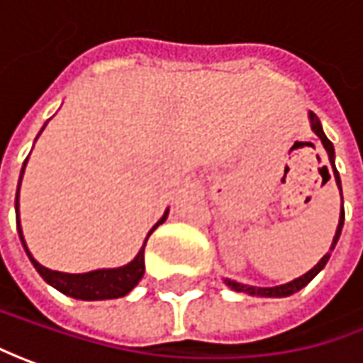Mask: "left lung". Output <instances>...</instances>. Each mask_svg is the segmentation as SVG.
I'll return each instance as SVG.
<instances>
[{"mask_svg": "<svg viewBox=\"0 0 363 363\" xmlns=\"http://www.w3.org/2000/svg\"><path fill=\"white\" fill-rule=\"evenodd\" d=\"M309 122H311V130L315 132L319 136V140L323 144V148L328 150V157H330L331 162V169H333V177H335V182H337V189H340V194H342V181H340V172L335 170V150H333V144L330 143V138L323 134V128H321V122L319 118L313 114V112H309ZM344 219H345V213H344V196H342V211H340V223H337V229H335V235H333V243L330 247V253H325V255L319 259V263L313 269H309L306 275H301V277H297L294 281L289 283H283V285H275V287H255V285H245V283H237L231 281V279H225V283L231 287L233 291H243V294L249 295H259V297H287V295H294L297 294L299 289H303L307 283L311 281L315 275H318L321 269L325 267V263L330 261L331 251L335 249V245H337V239H340V235H342V229H344Z\"/></svg>", "mask_w": 363, "mask_h": 363, "instance_id": "1", "label": "left lung"}]
</instances>
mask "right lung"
<instances>
[{
	"label": "right lung",
	"instance_id": "1",
	"mask_svg": "<svg viewBox=\"0 0 363 363\" xmlns=\"http://www.w3.org/2000/svg\"><path fill=\"white\" fill-rule=\"evenodd\" d=\"M26 164H28V158H26V162L21 167L19 184H21V177H23ZM167 217H169V211H164L162 219L158 220L157 225L148 231L146 239H144L143 249L138 251V255L134 257L128 265L116 269H96V271H90V273H62V271H52V269L40 265L32 257V253H30L28 245L23 241L21 225H19V186L18 194H16V223H18L19 239H21V245H23V249H26V253L30 257V261H32L35 271L44 277L45 283H50L52 287H56L57 291H62L64 295H69L74 299H84V301L116 299V297H124L126 294H130L144 275V247H146V241H148V237L152 235V231L157 229L158 225H162L167 220Z\"/></svg>",
	"mask_w": 363,
	"mask_h": 363
}]
</instances>
